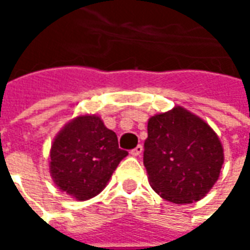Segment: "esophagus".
<instances>
[{"mask_svg": "<svg viewBox=\"0 0 250 250\" xmlns=\"http://www.w3.org/2000/svg\"><path fill=\"white\" fill-rule=\"evenodd\" d=\"M142 150H143L142 145H138L137 147H134V149L131 150V154H132V155H139L141 153H142Z\"/></svg>", "mask_w": 250, "mask_h": 250, "instance_id": "1", "label": "esophagus"}]
</instances>
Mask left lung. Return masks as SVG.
Masks as SVG:
<instances>
[{
    "mask_svg": "<svg viewBox=\"0 0 250 250\" xmlns=\"http://www.w3.org/2000/svg\"><path fill=\"white\" fill-rule=\"evenodd\" d=\"M143 165L150 184L161 198L176 204L198 202L219 177L223 149L206 122L173 108L147 123Z\"/></svg>",
    "mask_w": 250,
    "mask_h": 250,
    "instance_id": "left-lung-1",
    "label": "left lung"
}]
</instances>
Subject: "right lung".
<instances>
[{"instance_id":"add662e5","label":"right lung","mask_w":250,"mask_h":250,"mask_svg":"<svg viewBox=\"0 0 250 250\" xmlns=\"http://www.w3.org/2000/svg\"><path fill=\"white\" fill-rule=\"evenodd\" d=\"M127 154L99 116H78L52 143L50 172L59 189L86 200L104 189Z\"/></svg>"}]
</instances>
